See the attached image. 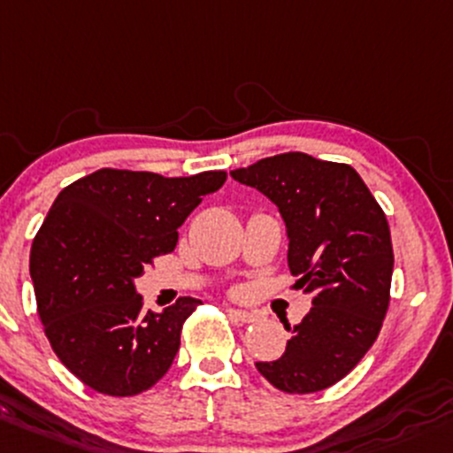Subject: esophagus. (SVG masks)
<instances>
[{"label":"esophagus","instance_id":"esophagus-1","mask_svg":"<svg viewBox=\"0 0 453 453\" xmlns=\"http://www.w3.org/2000/svg\"><path fill=\"white\" fill-rule=\"evenodd\" d=\"M227 314H230L232 321L236 323H254L258 319V314L251 311H239V308H227Z\"/></svg>","mask_w":453,"mask_h":453}]
</instances>
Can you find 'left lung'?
Instances as JSON below:
<instances>
[{
  "instance_id": "8db88e82",
  "label": "left lung",
  "mask_w": 453,
  "mask_h": 453,
  "mask_svg": "<svg viewBox=\"0 0 453 453\" xmlns=\"http://www.w3.org/2000/svg\"><path fill=\"white\" fill-rule=\"evenodd\" d=\"M230 175L280 208L295 287L312 293L311 312L287 326V351L256 369L284 393L330 388L363 360L387 317L395 260L387 214L356 169L302 151Z\"/></svg>"
}]
</instances>
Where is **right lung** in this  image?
<instances>
[{"label": "right lung", "instance_id": "1", "mask_svg": "<svg viewBox=\"0 0 453 453\" xmlns=\"http://www.w3.org/2000/svg\"><path fill=\"white\" fill-rule=\"evenodd\" d=\"M226 178L99 169L60 190L32 242L30 275L51 349L88 388L130 397L169 371L202 302L145 311L134 280L175 250L178 227Z\"/></svg>", "mask_w": 453, "mask_h": 453}]
</instances>
